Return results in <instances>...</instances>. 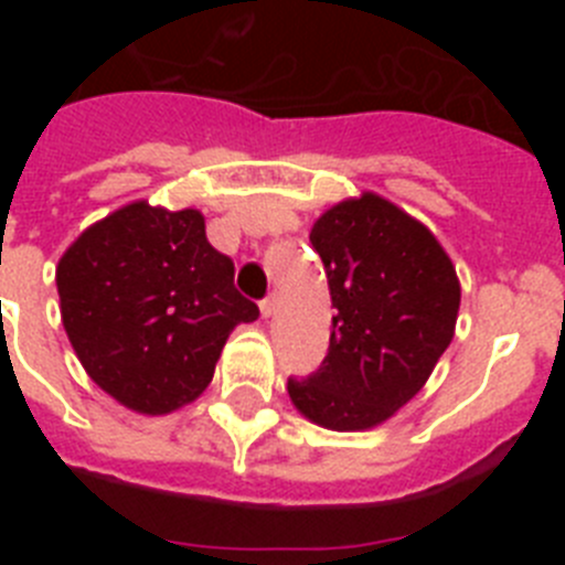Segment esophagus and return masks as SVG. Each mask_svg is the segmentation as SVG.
<instances>
[{
	"label": "esophagus",
	"instance_id": "esophagus-1",
	"mask_svg": "<svg viewBox=\"0 0 565 565\" xmlns=\"http://www.w3.org/2000/svg\"><path fill=\"white\" fill-rule=\"evenodd\" d=\"M259 313H263V317H274V313H277V297H266L263 299V302H259Z\"/></svg>",
	"mask_w": 565,
	"mask_h": 565
}]
</instances>
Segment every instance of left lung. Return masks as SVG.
Here are the masks:
<instances>
[{"instance_id":"obj_1","label":"left lung","mask_w":565,"mask_h":565,"mask_svg":"<svg viewBox=\"0 0 565 565\" xmlns=\"http://www.w3.org/2000/svg\"><path fill=\"white\" fill-rule=\"evenodd\" d=\"M331 302V344L319 371L288 379V396L328 430H367L411 402L456 333L461 286L427 226L364 192L311 228Z\"/></svg>"}]
</instances>
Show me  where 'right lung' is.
<instances>
[{"label": "right lung", "mask_w": 565, "mask_h": 565, "mask_svg": "<svg viewBox=\"0 0 565 565\" xmlns=\"http://www.w3.org/2000/svg\"><path fill=\"white\" fill-rule=\"evenodd\" d=\"M62 322L89 379L147 416L194 402L228 333L259 308L198 209L129 203L89 226L56 268Z\"/></svg>", "instance_id": "1"}]
</instances>
